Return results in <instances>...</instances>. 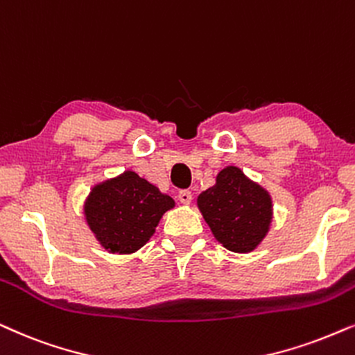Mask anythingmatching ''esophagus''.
<instances>
[{
	"instance_id": "1",
	"label": "esophagus",
	"mask_w": 355,
	"mask_h": 355,
	"mask_svg": "<svg viewBox=\"0 0 355 355\" xmlns=\"http://www.w3.org/2000/svg\"><path fill=\"white\" fill-rule=\"evenodd\" d=\"M178 199H179V202H181V204L189 205V204H191V200H192V192L191 191H181L178 194Z\"/></svg>"
}]
</instances>
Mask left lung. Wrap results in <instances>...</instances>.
Wrapping results in <instances>:
<instances>
[{"instance_id": "1", "label": "left lung", "mask_w": 355, "mask_h": 355, "mask_svg": "<svg viewBox=\"0 0 355 355\" xmlns=\"http://www.w3.org/2000/svg\"><path fill=\"white\" fill-rule=\"evenodd\" d=\"M197 207L220 245L239 254L254 251L264 241L274 218L268 189L238 166L223 168L214 186L197 197Z\"/></svg>"}]
</instances>
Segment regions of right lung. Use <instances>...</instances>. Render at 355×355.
Instances as JSON below:
<instances>
[{"instance_id": "add662e5", "label": "right lung", "mask_w": 355, "mask_h": 355, "mask_svg": "<svg viewBox=\"0 0 355 355\" xmlns=\"http://www.w3.org/2000/svg\"><path fill=\"white\" fill-rule=\"evenodd\" d=\"M174 205L173 197L127 169L96 182L83 204V214L105 251L133 254L150 241L159 220Z\"/></svg>"}]
</instances>
